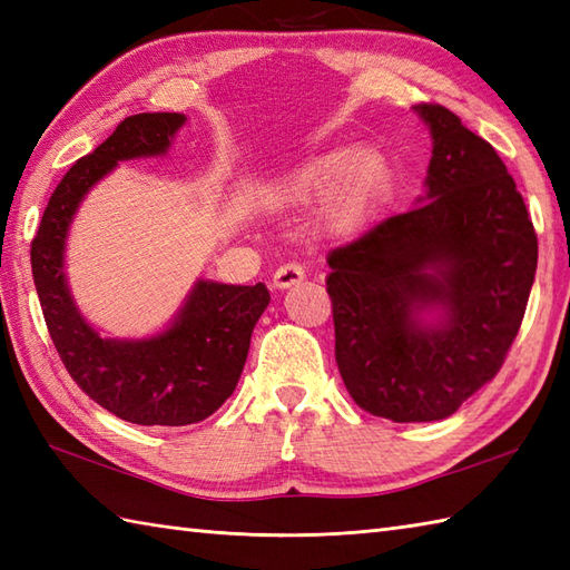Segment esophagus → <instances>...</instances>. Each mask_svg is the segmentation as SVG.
Listing matches in <instances>:
<instances>
[{"label": "esophagus", "instance_id": "34e87169", "mask_svg": "<svg viewBox=\"0 0 570 570\" xmlns=\"http://www.w3.org/2000/svg\"><path fill=\"white\" fill-rule=\"evenodd\" d=\"M306 278V272H304V266L301 264H296V262H288V264H282L278 266V269L274 272V286L276 288H288V286H294V284H298V282H304Z\"/></svg>", "mask_w": 570, "mask_h": 570}]
</instances>
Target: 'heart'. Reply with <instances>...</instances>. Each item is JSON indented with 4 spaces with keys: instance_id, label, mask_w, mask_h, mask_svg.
<instances>
[{
    "instance_id": "b5f03b06",
    "label": "heart",
    "mask_w": 570,
    "mask_h": 570,
    "mask_svg": "<svg viewBox=\"0 0 570 570\" xmlns=\"http://www.w3.org/2000/svg\"><path fill=\"white\" fill-rule=\"evenodd\" d=\"M392 168L377 149H333L298 161L278 176L269 198L276 208L304 210L328 195L323 225L333 235H353L367 223L390 188Z\"/></svg>"
}]
</instances>
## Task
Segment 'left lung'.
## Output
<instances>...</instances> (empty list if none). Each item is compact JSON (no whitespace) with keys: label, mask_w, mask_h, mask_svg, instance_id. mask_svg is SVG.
<instances>
[{"label":"left lung","mask_w":570,"mask_h":570,"mask_svg":"<svg viewBox=\"0 0 570 570\" xmlns=\"http://www.w3.org/2000/svg\"><path fill=\"white\" fill-rule=\"evenodd\" d=\"M426 196L328 254L335 362L360 409L396 423L451 416L500 372L537 274L522 193L482 137L416 105ZM433 309L436 318L420 316Z\"/></svg>","instance_id":"1"}]
</instances>
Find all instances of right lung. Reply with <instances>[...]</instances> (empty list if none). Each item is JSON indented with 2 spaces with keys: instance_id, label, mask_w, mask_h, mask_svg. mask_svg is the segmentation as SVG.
Listing matches in <instances>:
<instances>
[{
  "instance_id": "obj_1",
  "label": "right lung",
  "mask_w": 570,
  "mask_h": 570,
  "mask_svg": "<svg viewBox=\"0 0 570 570\" xmlns=\"http://www.w3.org/2000/svg\"><path fill=\"white\" fill-rule=\"evenodd\" d=\"M186 125L178 112L131 115L92 154L70 166L48 200L31 242L41 311L68 374L92 402L139 426H188L235 392L249 337L269 292L264 284L200 282L168 328L144 341L102 337L80 316L63 274L68 227L80 200L119 161L164 156Z\"/></svg>"
}]
</instances>
